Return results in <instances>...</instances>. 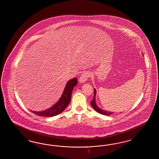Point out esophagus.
<instances>
[{
	"label": "esophagus",
	"instance_id": "obj_1",
	"mask_svg": "<svg viewBox=\"0 0 159 159\" xmlns=\"http://www.w3.org/2000/svg\"><path fill=\"white\" fill-rule=\"evenodd\" d=\"M90 76V74L88 72H84V73L82 74V75L80 76V78H79V81L80 83H85L89 78Z\"/></svg>",
	"mask_w": 159,
	"mask_h": 159
}]
</instances>
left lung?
I'll list each match as a JSON object with an SVG mask.
<instances>
[{
    "label": "left lung",
    "mask_w": 159,
    "mask_h": 159,
    "mask_svg": "<svg viewBox=\"0 0 159 159\" xmlns=\"http://www.w3.org/2000/svg\"><path fill=\"white\" fill-rule=\"evenodd\" d=\"M96 90L94 89V98L93 99V100L91 101L90 102V104L92 106V107L94 108V109L95 111H96L98 112H99L100 114H103V115H105V116H110V115H112L114 112H109L107 111H104L102 109H100V108H99L97 105H96V102H95V96H96Z\"/></svg>",
    "instance_id": "8db88e82"
}]
</instances>
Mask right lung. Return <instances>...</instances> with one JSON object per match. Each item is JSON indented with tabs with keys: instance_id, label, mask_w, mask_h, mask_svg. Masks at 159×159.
<instances>
[{
	"instance_id": "add662e5",
	"label": "right lung",
	"mask_w": 159,
	"mask_h": 159,
	"mask_svg": "<svg viewBox=\"0 0 159 159\" xmlns=\"http://www.w3.org/2000/svg\"><path fill=\"white\" fill-rule=\"evenodd\" d=\"M77 84L78 80L76 78H74L69 80L66 85V87L60 99L54 106L51 107L50 108L41 112H35L32 111H32L36 115L41 117H53L59 115L65 109L67 105L70 103L72 92L74 87Z\"/></svg>"
}]
</instances>
